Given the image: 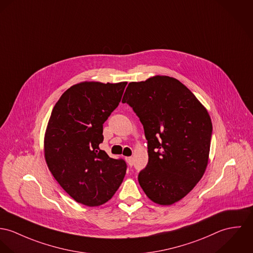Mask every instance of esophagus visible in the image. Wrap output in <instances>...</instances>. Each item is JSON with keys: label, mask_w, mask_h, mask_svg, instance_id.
<instances>
[{"label": "esophagus", "mask_w": 253, "mask_h": 253, "mask_svg": "<svg viewBox=\"0 0 253 253\" xmlns=\"http://www.w3.org/2000/svg\"><path fill=\"white\" fill-rule=\"evenodd\" d=\"M126 161L129 164V166H133V163H134L133 157H126Z\"/></svg>", "instance_id": "obj_1"}]
</instances>
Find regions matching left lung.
<instances>
[{"label":"left lung","instance_id":"obj_1","mask_svg":"<svg viewBox=\"0 0 253 253\" xmlns=\"http://www.w3.org/2000/svg\"><path fill=\"white\" fill-rule=\"evenodd\" d=\"M122 103L138 115L147 140L148 163L138 176L140 187L154 203L172 205L195 187L206 170L211 117L185 85L166 76L130 83Z\"/></svg>","mask_w":253,"mask_h":253}]
</instances>
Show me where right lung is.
<instances>
[{
	"label": "right lung",
	"instance_id": "1",
	"mask_svg": "<svg viewBox=\"0 0 253 253\" xmlns=\"http://www.w3.org/2000/svg\"><path fill=\"white\" fill-rule=\"evenodd\" d=\"M127 83L85 82L70 87L50 115L44 156L61 187L78 203L101 206L114 195L127 165L100 149L103 124L119 105Z\"/></svg>",
	"mask_w": 253,
	"mask_h": 253
}]
</instances>
